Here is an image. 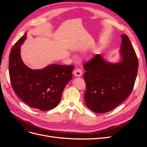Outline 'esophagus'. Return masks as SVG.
<instances>
[{
    "label": "esophagus",
    "mask_w": 147,
    "mask_h": 147,
    "mask_svg": "<svg viewBox=\"0 0 147 147\" xmlns=\"http://www.w3.org/2000/svg\"><path fill=\"white\" fill-rule=\"evenodd\" d=\"M73 74L75 77H80L82 75V71L80 69H76L74 70Z\"/></svg>",
    "instance_id": "esophagus-1"
}]
</instances>
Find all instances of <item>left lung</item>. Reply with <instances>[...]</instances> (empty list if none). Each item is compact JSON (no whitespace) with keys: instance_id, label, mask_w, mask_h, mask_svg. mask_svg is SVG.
<instances>
[{"instance_id":"obj_1","label":"left lung","mask_w":147,"mask_h":147,"mask_svg":"<svg viewBox=\"0 0 147 147\" xmlns=\"http://www.w3.org/2000/svg\"><path fill=\"white\" fill-rule=\"evenodd\" d=\"M120 54L117 64L106 62L96 55L83 64L86 90L84 97L87 107L96 113L113 110L131 93L137 77L139 61L129 37L122 35Z\"/></svg>"}]
</instances>
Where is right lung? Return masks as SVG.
<instances>
[{
  "label": "right lung",
  "instance_id": "obj_1",
  "mask_svg": "<svg viewBox=\"0 0 147 147\" xmlns=\"http://www.w3.org/2000/svg\"><path fill=\"white\" fill-rule=\"evenodd\" d=\"M24 34L11 49L9 75L13 90L29 106L42 111L54 109L59 104L64 89L72 78L74 65L51 64L40 70L28 67L20 56Z\"/></svg>",
  "mask_w": 147,
  "mask_h": 147
}]
</instances>
